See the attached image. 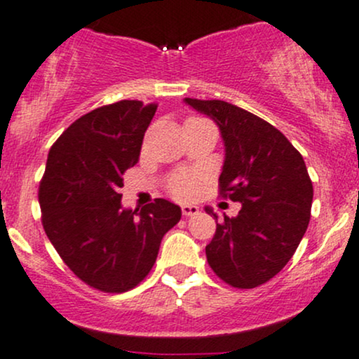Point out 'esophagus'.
<instances>
[{"mask_svg": "<svg viewBox=\"0 0 359 359\" xmlns=\"http://www.w3.org/2000/svg\"><path fill=\"white\" fill-rule=\"evenodd\" d=\"M197 212H199V208H197V205H192V204H185V205H182V214H184L185 217L196 216Z\"/></svg>", "mask_w": 359, "mask_h": 359, "instance_id": "34e87169", "label": "esophagus"}]
</instances>
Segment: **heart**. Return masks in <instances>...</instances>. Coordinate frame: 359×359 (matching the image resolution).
Segmentation results:
<instances>
[{"label":"heart","mask_w":359,"mask_h":359,"mask_svg":"<svg viewBox=\"0 0 359 359\" xmlns=\"http://www.w3.org/2000/svg\"><path fill=\"white\" fill-rule=\"evenodd\" d=\"M201 184H203V175L199 172H182L170 180L168 189L177 199H191L199 191Z\"/></svg>","instance_id":"heart-1"}]
</instances>
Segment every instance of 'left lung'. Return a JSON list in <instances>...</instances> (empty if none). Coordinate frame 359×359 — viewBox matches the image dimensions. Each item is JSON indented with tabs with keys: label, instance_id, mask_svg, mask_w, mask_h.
<instances>
[{
	"label": "left lung",
	"instance_id": "left-lung-1",
	"mask_svg": "<svg viewBox=\"0 0 359 359\" xmlns=\"http://www.w3.org/2000/svg\"><path fill=\"white\" fill-rule=\"evenodd\" d=\"M184 102L219 128V191L241 204L238 216L216 224L205 246L208 263L229 285H262L287 265L306 234L314 196L306 162L283 133L253 113L217 100ZM205 212L217 221L211 208Z\"/></svg>",
	"mask_w": 359,
	"mask_h": 359
}]
</instances>
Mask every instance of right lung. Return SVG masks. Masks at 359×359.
I'll use <instances>...</instances> for the list:
<instances>
[{"label":"right lung","mask_w":359,"mask_h":359,"mask_svg":"<svg viewBox=\"0 0 359 359\" xmlns=\"http://www.w3.org/2000/svg\"><path fill=\"white\" fill-rule=\"evenodd\" d=\"M155 104L119 101L74 121L48 151L39 201L43 229L65 265L111 294L137 287L182 211L156 199L123 208V174L138 162Z\"/></svg>","instance_id":"1"}]
</instances>
